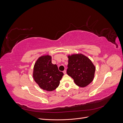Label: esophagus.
<instances>
[{
  "label": "esophagus",
  "mask_w": 123,
  "mask_h": 123,
  "mask_svg": "<svg viewBox=\"0 0 123 123\" xmlns=\"http://www.w3.org/2000/svg\"><path fill=\"white\" fill-rule=\"evenodd\" d=\"M63 73H64V74H66V69H65L64 71H63Z\"/></svg>",
  "instance_id": "34e87169"
}]
</instances>
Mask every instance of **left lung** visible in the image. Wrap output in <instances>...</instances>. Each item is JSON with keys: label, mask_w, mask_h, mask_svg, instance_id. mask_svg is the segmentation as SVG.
<instances>
[{"label": "left lung", "mask_w": 123, "mask_h": 123, "mask_svg": "<svg viewBox=\"0 0 123 123\" xmlns=\"http://www.w3.org/2000/svg\"><path fill=\"white\" fill-rule=\"evenodd\" d=\"M67 73L74 80L75 84L81 87L88 86L93 81L95 67L87 56L82 54L68 55Z\"/></svg>", "instance_id": "8db88e82"}]
</instances>
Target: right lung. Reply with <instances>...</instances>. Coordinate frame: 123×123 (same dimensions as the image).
I'll use <instances>...</instances> for the list:
<instances>
[{"label":"right lung","instance_id":"right-lung-1","mask_svg":"<svg viewBox=\"0 0 123 123\" xmlns=\"http://www.w3.org/2000/svg\"><path fill=\"white\" fill-rule=\"evenodd\" d=\"M63 75L58 70L57 66L51 63V56L49 55L41 56L34 64L32 76L42 90L48 92L55 90Z\"/></svg>","mask_w":123,"mask_h":123}]
</instances>
